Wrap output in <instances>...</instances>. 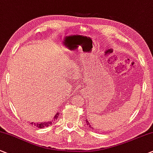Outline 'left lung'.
<instances>
[{
  "mask_svg": "<svg viewBox=\"0 0 153 153\" xmlns=\"http://www.w3.org/2000/svg\"><path fill=\"white\" fill-rule=\"evenodd\" d=\"M86 123H87V125L88 126V128H91V125H90V124L89 123H88V121H87V120H86Z\"/></svg>",
  "mask_w": 153,
  "mask_h": 153,
  "instance_id": "8db88e82",
  "label": "left lung"
}]
</instances>
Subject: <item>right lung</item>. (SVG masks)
I'll use <instances>...</instances> for the list:
<instances>
[{"label": "right lung", "instance_id": "obj_1", "mask_svg": "<svg viewBox=\"0 0 153 153\" xmlns=\"http://www.w3.org/2000/svg\"><path fill=\"white\" fill-rule=\"evenodd\" d=\"M59 113H56V114L55 115V116L54 117V119H56V118H58V116H59ZM32 125L36 126L37 128H42L44 127H48V126H50L51 124H52V122H45V123H31Z\"/></svg>", "mask_w": 153, "mask_h": 153}]
</instances>
